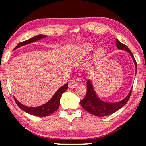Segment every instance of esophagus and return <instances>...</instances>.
<instances>
[{
  "label": "esophagus",
  "instance_id": "esophagus-1",
  "mask_svg": "<svg viewBox=\"0 0 146 146\" xmlns=\"http://www.w3.org/2000/svg\"><path fill=\"white\" fill-rule=\"evenodd\" d=\"M77 86V83L76 81L71 80L69 83V88H74Z\"/></svg>",
  "mask_w": 146,
  "mask_h": 146
}]
</instances>
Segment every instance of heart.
<instances>
[{"label": "heart", "mask_w": 146, "mask_h": 146, "mask_svg": "<svg viewBox=\"0 0 146 146\" xmlns=\"http://www.w3.org/2000/svg\"><path fill=\"white\" fill-rule=\"evenodd\" d=\"M94 46L91 43H85L80 46L78 49V55L80 58L89 56L93 52L94 49ZM104 54V50L102 48H99L94 52V58L96 60H98L102 58Z\"/></svg>", "instance_id": "b5f03b06"}]
</instances>
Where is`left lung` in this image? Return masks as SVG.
Segmentation results:
<instances>
[{
    "instance_id": "8db88e82",
    "label": "left lung",
    "mask_w": 146,
    "mask_h": 146,
    "mask_svg": "<svg viewBox=\"0 0 146 146\" xmlns=\"http://www.w3.org/2000/svg\"><path fill=\"white\" fill-rule=\"evenodd\" d=\"M116 42H116V45H117L118 49L128 52L131 56H132L135 65L136 71H137V63H136V61L135 60L134 56L128 48L127 46L121 43L118 39H117ZM86 85L87 93L84 98L81 100V106L87 112H88L91 114H93V115L96 116V117H106V116L110 115V114H113L115 112H117V110L121 109L128 102L132 91L131 88L128 95L124 99L121 100L119 102H107L99 98L96 93L94 88L92 86V82H90L89 79L87 81Z\"/></svg>"
}]
</instances>
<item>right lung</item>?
<instances>
[{
    "label": "right lung",
    "mask_w": 146,
    "mask_h": 146,
    "mask_svg": "<svg viewBox=\"0 0 146 146\" xmlns=\"http://www.w3.org/2000/svg\"><path fill=\"white\" fill-rule=\"evenodd\" d=\"M47 36L43 34H39L38 36H36L33 38H30V39L26 40L25 42H20L17 45V46L15 48V50L23 46L27 45V44L33 43L38 40H40L42 39V38H46ZM68 89V83L66 84L63 85V86L60 87V88H58V90L55 92V94L53 95V96L47 102H46L45 104L41 105V106H27L25 105H23L21 104V102H19L15 98V100L16 104H17V106L21 108V110H23V111H25L27 113L29 114H32L34 116H37V117H46L50 114H52L53 112H54L59 107L60 104V98L62 96V94L64 93Z\"/></svg>",
    "instance_id": "1"
}]
</instances>
